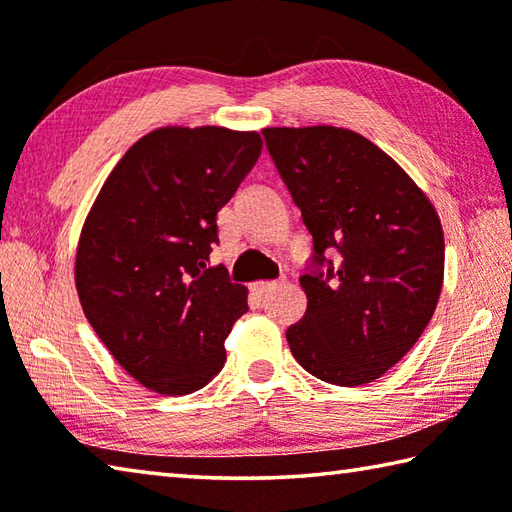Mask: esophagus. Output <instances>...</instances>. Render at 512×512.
Instances as JSON below:
<instances>
[{
	"instance_id": "esophagus-1",
	"label": "esophagus",
	"mask_w": 512,
	"mask_h": 512,
	"mask_svg": "<svg viewBox=\"0 0 512 512\" xmlns=\"http://www.w3.org/2000/svg\"><path fill=\"white\" fill-rule=\"evenodd\" d=\"M274 288H276V281H258V283L251 285V292L258 294V297H263V294L272 292Z\"/></svg>"
}]
</instances>
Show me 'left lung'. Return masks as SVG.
I'll return each instance as SVG.
<instances>
[{
	"label": "left lung",
	"mask_w": 512,
	"mask_h": 512,
	"mask_svg": "<svg viewBox=\"0 0 512 512\" xmlns=\"http://www.w3.org/2000/svg\"><path fill=\"white\" fill-rule=\"evenodd\" d=\"M265 146L312 236L306 315L285 330L315 378L357 387L409 353L443 288L432 202L362 134L333 125L265 128Z\"/></svg>",
	"instance_id": "left-lung-1"
}]
</instances>
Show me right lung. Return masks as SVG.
<instances>
[{
	"label": "right lung",
	"mask_w": 512,
	"mask_h": 512,
	"mask_svg": "<svg viewBox=\"0 0 512 512\" xmlns=\"http://www.w3.org/2000/svg\"><path fill=\"white\" fill-rule=\"evenodd\" d=\"M258 132L159 128L125 152L80 231L76 290L89 324L134 380L164 396L202 389L247 290L211 267L218 211L261 157Z\"/></svg>",
	"instance_id": "right-lung-1"
}]
</instances>
